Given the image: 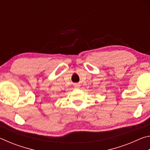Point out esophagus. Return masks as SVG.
I'll return each mask as SVG.
<instances>
[{
    "label": "esophagus",
    "instance_id": "esophagus-1",
    "mask_svg": "<svg viewBox=\"0 0 150 150\" xmlns=\"http://www.w3.org/2000/svg\"><path fill=\"white\" fill-rule=\"evenodd\" d=\"M80 85L79 84H75V85H74V87H75V88H79L80 87Z\"/></svg>",
    "mask_w": 150,
    "mask_h": 150
}]
</instances>
